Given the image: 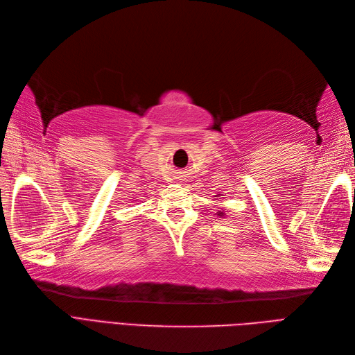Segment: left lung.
I'll use <instances>...</instances> for the list:
<instances>
[{"instance_id": "left-lung-1", "label": "left lung", "mask_w": 355, "mask_h": 355, "mask_svg": "<svg viewBox=\"0 0 355 355\" xmlns=\"http://www.w3.org/2000/svg\"><path fill=\"white\" fill-rule=\"evenodd\" d=\"M215 198H218V194H215ZM218 199H220V198H218ZM216 215H218L220 218H223V216L225 215V212H224V211H218V214H216Z\"/></svg>"}]
</instances>
